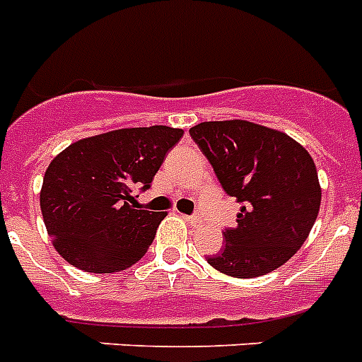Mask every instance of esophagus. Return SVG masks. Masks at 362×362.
Segmentation results:
<instances>
[{
    "instance_id": "34e87169",
    "label": "esophagus",
    "mask_w": 362,
    "mask_h": 362,
    "mask_svg": "<svg viewBox=\"0 0 362 362\" xmlns=\"http://www.w3.org/2000/svg\"><path fill=\"white\" fill-rule=\"evenodd\" d=\"M186 219L191 223V225H195V223L201 221V214H193V216H186Z\"/></svg>"
}]
</instances>
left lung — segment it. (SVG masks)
I'll list each match as a JSON object with an SVG mask.
<instances>
[{
    "mask_svg": "<svg viewBox=\"0 0 362 362\" xmlns=\"http://www.w3.org/2000/svg\"><path fill=\"white\" fill-rule=\"evenodd\" d=\"M189 134L223 189L242 204L238 225L223 232L225 245L208 264L252 279L288 262L308 238L322 202L310 154L284 132L249 120L201 122Z\"/></svg>",
    "mask_w": 362,
    "mask_h": 362,
    "instance_id": "left-lung-1",
    "label": "left lung"
}]
</instances>
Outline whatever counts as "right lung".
I'll return each instance as SVG.
<instances>
[{
  "label": "right lung",
  "mask_w": 362,
  "mask_h": 362,
  "mask_svg": "<svg viewBox=\"0 0 362 362\" xmlns=\"http://www.w3.org/2000/svg\"><path fill=\"white\" fill-rule=\"evenodd\" d=\"M184 130L122 128L85 137L55 156L40 189L55 251L83 272L115 273L145 257L167 214L135 206Z\"/></svg>",
  "instance_id": "obj_1"
}]
</instances>
